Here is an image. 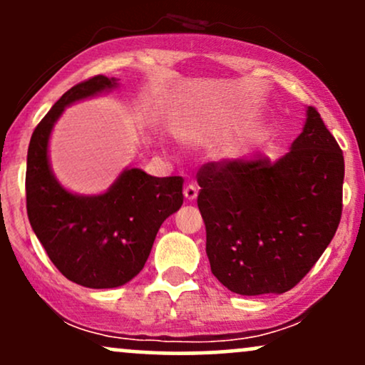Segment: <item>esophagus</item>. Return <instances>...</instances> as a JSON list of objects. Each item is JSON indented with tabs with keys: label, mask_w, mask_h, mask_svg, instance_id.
Masks as SVG:
<instances>
[{
	"label": "esophagus",
	"mask_w": 365,
	"mask_h": 365,
	"mask_svg": "<svg viewBox=\"0 0 365 365\" xmlns=\"http://www.w3.org/2000/svg\"><path fill=\"white\" fill-rule=\"evenodd\" d=\"M197 194H199V187L194 185V183H190V185L183 188V195H185V199L190 200V202L197 199Z\"/></svg>",
	"instance_id": "34e87169"
}]
</instances>
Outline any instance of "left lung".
Wrapping results in <instances>:
<instances>
[{
	"mask_svg": "<svg viewBox=\"0 0 365 365\" xmlns=\"http://www.w3.org/2000/svg\"><path fill=\"white\" fill-rule=\"evenodd\" d=\"M343 153L316 108L278 161L207 163L197 206L212 274L238 295L284 293L333 240L341 217Z\"/></svg>",
	"mask_w": 365,
	"mask_h": 365,
	"instance_id": "8db88e82",
	"label": "left lung"
}]
</instances>
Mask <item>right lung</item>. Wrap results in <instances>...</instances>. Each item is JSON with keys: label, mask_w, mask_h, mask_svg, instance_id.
<instances>
[{"label": "right lung", "mask_w": 365, "mask_h": 365, "mask_svg": "<svg viewBox=\"0 0 365 365\" xmlns=\"http://www.w3.org/2000/svg\"><path fill=\"white\" fill-rule=\"evenodd\" d=\"M118 87L96 75L54 103L31 137L27 153V216L58 271L87 288H116L148 261L159 226L183 204L182 177H150L127 168L104 194L78 195L53 175L48 145L53 127L70 104Z\"/></svg>", "instance_id": "right-lung-1"}]
</instances>
